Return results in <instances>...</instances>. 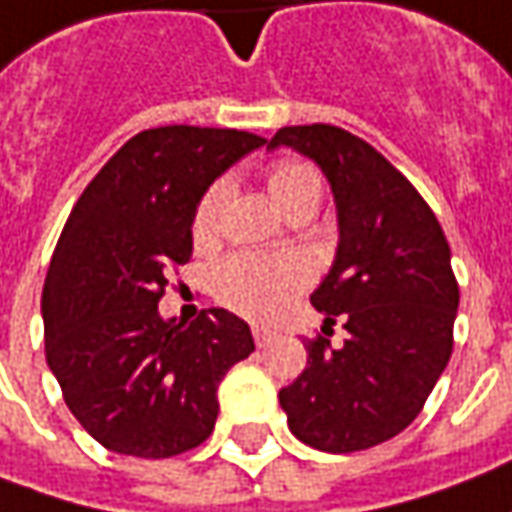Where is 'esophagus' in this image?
I'll return each mask as SVG.
<instances>
[{"instance_id":"1","label":"esophagus","mask_w":512,"mask_h":512,"mask_svg":"<svg viewBox=\"0 0 512 512\" xmlns=\"http://www.w3.org/2000/svg\"><path fill=\"white\" fill-rule=\"evenodd\" d=\"M252 334H255L257 348H266V345L274 340V331H272V328H266V326H255V328H252Z\"/></svg>"}]
</instances>
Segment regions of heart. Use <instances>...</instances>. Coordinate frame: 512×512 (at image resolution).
I'll use <instances>...</instances> for the list:
<instances>
[{"mask_svg":"<svg viewBox=\"0 0 512 512\" xmlns=\"http://www.w3.org/2000/svg\"><path fill=\"white\" fill-rule=\"evenodd\" d=\"M269 195L286 212L294 203L317 198L320 201V175L306 164H277L269 172ZM229 186L226 181L212 184L203 192L201 203L192 218L195 240H209L221 215L223 198ZM311 280V266L300 255H257L243 252L223 260L215 269V294L226 309L238 311L249 320H272L286 309L291 297L306 289Z\"/></svg>","mask_w":512,"mask_h":512,"instance_id":"obj_1","label":"heart"}]
</instances>
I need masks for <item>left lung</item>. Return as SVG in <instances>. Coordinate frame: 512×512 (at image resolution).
<instances>
[{"mask_svg": "<svg viewBox=\"0 0 512 512\" xmlns=\"http://www.w3.org/2000/svg\"><path fill=\"white\" fill-rule=\"evenodd\" d=\"M323 169L340 243L311 306L348 331L309 340V365L280 391L291 433L326 453L374 448L414 422L453 351L459 286L445 232L414 184L371 144L331 124L277 130Z\"/></svg>", "mask_w": 512, "mask_h": 512, "instance_id": "1", "label": "left lung"}]
</instances>
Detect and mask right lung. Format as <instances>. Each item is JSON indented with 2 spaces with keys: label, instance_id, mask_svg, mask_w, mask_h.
<instances>
[{
  "label": "right lung",
  "instance_id": "obj_1",
  "mask_svg": "<svg viewBox=\"0 0 512 512\" xmlns=\"http://www.w3.org/2000/svg\"><path fill=\"white\" fill-rule=\"evenodd\" d=\"M266 138L158 127L130 138L81 192L42 291L45 354L64 402L107 450L167 459L201 445L218 385L255 351L249 326L206 309L161 317L167 274L192 257L203 192Z\"/></svg>",
  "mask_w": 512,
  "mask_h": 512
}]
</instances>
